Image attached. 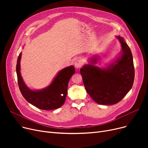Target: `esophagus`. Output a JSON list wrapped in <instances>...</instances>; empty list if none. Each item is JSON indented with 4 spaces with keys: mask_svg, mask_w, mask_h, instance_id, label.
Segmentation results:
<instances>
[{
    "mask_svg": "<svg viewBox=\"0 0 148 148\" xmlns=\"http://www.w3.org/2000/svg\"><path fill=\"white\" fill-rule=\"evenodd\" d=\"M82 64H83V62L82 60H77L75 63H74V65H75V67L77 68V69H79L82 67Z\"/></svg>",
    "mask_w": 148,
    "mask_h": 148,
    "instance_id": "1",
    "label": "esophagus"
}]
</instances>
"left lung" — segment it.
Wrapping results in <instances>:
<instances>
[{
  "instance_id": "left-lung-1",
  "label": "left lung",
  "mask_w": 148,
  "mask_h": 148,
  "mask_svg": "<svg viewBox=\"0 0 148 148\" xmlns=\"http://www.w3.org/2000/svg\"><path fill=\"white\" fill-rule=\"evenodd\" d=\"M122 51L119 56L107 67L101 68L95 64L98 58L93 56L89 64L80 70L84 86L95 102L102 105L118 103L130 90L134 80V67L131 50L123 38L116 36Z\"/></svg>"
}]
</instances>
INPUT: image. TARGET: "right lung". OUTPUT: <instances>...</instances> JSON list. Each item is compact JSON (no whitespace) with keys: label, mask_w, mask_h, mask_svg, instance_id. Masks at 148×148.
<instances>
[{"label":"right lung","mask_w":148,"mask_h":148,"mask_svg":"<svg viewBox=\"0 0 148 148\" xmlns=\"http://www.w3.org/2000/svg\"><path fill=\"white\" fill-rule=\"evenodd\" d=\"M21 53L18 57L16 72L18 86L23 97L30 104L42 110H50L60 107L65 101L69 79L75 72L74 66L60 70L48 86L41 90H32L26 86L21 75Z\"/></svg>","instance_id":"right-lung-1"}]
</instances>
